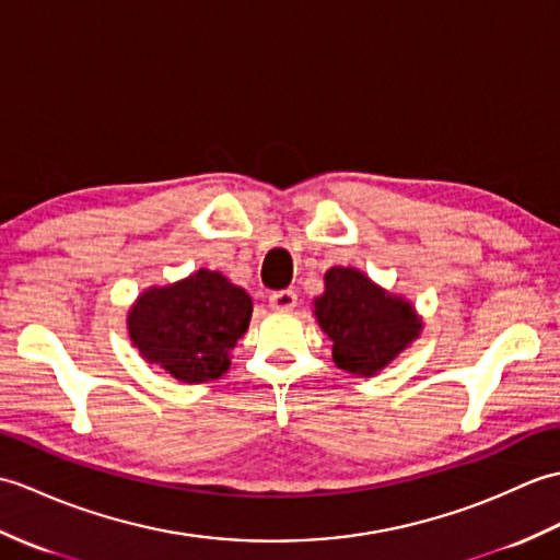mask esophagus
Returning a JSON list of instances; mask_svg holds the SVG:
<instances>
[{
  "label": "esophagus",
  "mask_w": 560,
  "mask_h": 560,
  "mask_svg": "<svg viewBox=\"0 0 560 560\" xmlns=\"http://www.w3.org/2000/svg\"><path fill=\"white\" fill-rule=\"evenodd\" d=\"M268 304H270V308H276V312H290V308L296 306V294L292 290L272 292L268 296Z\"/></svg>",
  "instance_id": "esophagus-1"
}]
</instances>
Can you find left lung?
I'll list each match as a JSON object with an SVG mask.
<instances>
[{"instance_id":"1","label":"left lung","mask_w":560,"mask_h":560,"mask_svg":"<svg viewBox=\"0 0 560 560\" xmlns=\"http://www.w3.org/2000/svg\"><path fill=\"white\" fill-rule=\"evenodd\" d=\"M314 316L332 342V362L352 376H376L412 345L424 323L402 294L381 288L359 268L323 276Z\"/></svg>"}]
</instances>
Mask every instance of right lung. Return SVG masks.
<instances>
[{"label":"right lung","instance_id":"add662e5","mask_svg":"<svg viewBox=\"0 0 560 560\" xmlns=\"http://www.w3.org/2000/svg\"><path fill=\"white\" fill-rule=\"evenodd\" d=\"M254 302L222 272L198 268L177 282L143 290L127 312L131 345L179 383L228 374L232 347L248 330Z\"/></svg>","mask_w":560,"mask_h":560}]
</instances>
